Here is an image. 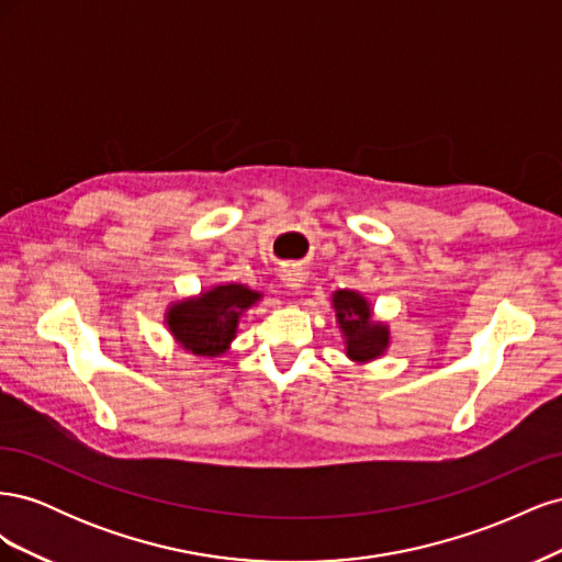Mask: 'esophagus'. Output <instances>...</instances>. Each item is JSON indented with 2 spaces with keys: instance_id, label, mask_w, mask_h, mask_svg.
<instances>
[{
  "instance_id": "1",
  "label": "esophagus",
  "mask_w": 562,
  "mask_h": 562,
  "mask_svg": "<svg viewBox=\"0 0 562 562\" xmlns=\"http://www.w3.org/2000/svg\"><path fill=\"white\" fill-rule=\"evenodd\" d=\"M302 271L300 269H283V281H285V285H291V288H297L300 283H302Z\"/></svg>"
}]
</instances>
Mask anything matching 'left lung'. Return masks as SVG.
Returning <instances> with one entry per match:
<instances>
[{
	"label": "left lung",
	"instance_id": "obj_1",
	"mask_svg": "<svg viewBox=\"0 0 562 562\" xmlns=\"http://www.w3.org/2000/svg\"><path fill=\"white\" fill-rule=\"evenodd\" d=\"M335 316L347 337V353L353 361H370L389 345V330L380 323H370L368 302L353 291H337L333 297Z\"/></svg>",
	"mask_w": 562,
	"mask_h": 562
}]
</instances>
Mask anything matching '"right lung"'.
<instances>
[{"label":"right lung","mask_w":562,"mask_h":562,"mask_svg":"<svg viewBox=\"0 0 562 562\" xmlns=\"http://www.w3.org/2000/svg\"><path fill=\"white\" fill-rule=\"evenodd\" d=\"M260 293L239 283L217 285L196 300L176 304L168 312V328L178 342L196 356H220L236 333L241 312H246Z\"/></svg>","instance_id":"1"}]
</instances>
